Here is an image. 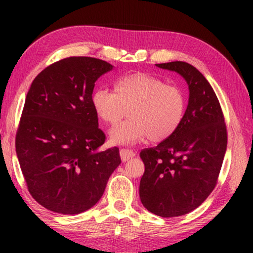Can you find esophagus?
<instances>
[{"label":"esophagus","mask_w":253,"mask_h":253,"mask_svg":"<svg viewBox=\"0 0 253 253\" xmlns=\"http://www.w3.org/2000/svg\"><path fill=\"white\" fill-rule=\"evenodd\" d=\"M120 155H121V160L123 162H126L127 160H130V159H132L136 153L132 150H126V148H122V150L120 151Z\"/></svg>","instance_id":"1"}]
</instances>
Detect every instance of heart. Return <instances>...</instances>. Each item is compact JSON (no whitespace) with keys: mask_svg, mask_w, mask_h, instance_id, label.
<instances>
[{"mask_svg":"<svg viewBox=\"0 0 253 253\" xmlns=\"http://www.w3.org/2000/svg\"><path fill=\"white\" fill-rule=\"evenodd\" d=\"M91 102L96 115L110 126L129 113L132 116L110 130V141L116 145L136 144L147 137L153 143L168 139L181 126L186 108L181 88L148 74L124 76L115 83V91L95 89Z\"/></svg>","mask_w":253,"mask_h":253,"instance_id":"obj_1","label":"heart"}]
</instances>
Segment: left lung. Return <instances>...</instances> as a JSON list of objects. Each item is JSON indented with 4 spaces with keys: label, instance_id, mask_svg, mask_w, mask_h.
I'll return each mask as SVG.
<instances>
[{
    "label": "left lung",
    "instance_id": "8db88e82",
    "mask_svg": "<svg viewBox=\"0 0 253 253\" xmlns=\"http://www.w3.org/2000/svg\"><path fill=\"white\" fill-rule=\"evenodd\" d=\"M157 67L177 72L189 86V102L178 130L158 146L145 148L139 197L145 209L162 217L184 215L215 188L227 150V129L215 92L186 62Z\"/></svg>",
    "mask_w": 253,
    "mask_h": 253
}]
</instances>
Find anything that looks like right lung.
<instances>
[{
  "instance_id": "right-lung-1",
  "label": "right lung",
  "mask_w": 253,
  "mask_h": 253,
  "mask_svg": "<svg viewBox=\"0 0 253 253\" xmlns=\"http://www.w3.org/2000/svg\"><path fill=\"white\" fill-rule=\"evenodd\" d=\"M113 65L94 57L55 62L34 78L16 134L27 189L44 209L79 214L95 205L121 164L117 147L102 151L91 96Z\"/></svg>"
}]
</instances>
